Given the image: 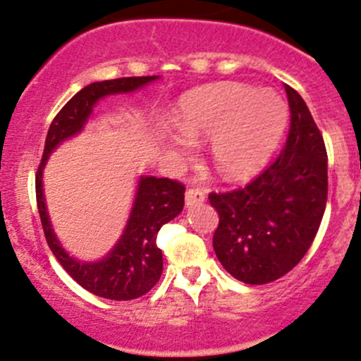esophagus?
<instances>
[{
  "mask_svg": "<svg viewBox=\"0 0 361 361\" xmlns=\"http://www.w3.org/2000/svg\"><path fill=\"white\" fill-rule=\"evenodd\" d=\"M204 200H206V193L199 190V188H188L187 193H185V206L187 207L200 206Z\"/></svg>",
  "mask_w": 361,
  "mask_h": 361,
  "instance_id": "obj_1",
  "label": "esophagus"
}]
</instances>
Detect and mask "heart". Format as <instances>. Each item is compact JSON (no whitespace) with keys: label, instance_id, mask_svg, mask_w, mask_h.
<instances>
[{"label":"heart","instance_id":"obj_1","mask_svg":"<svg viewBox=\"0 0 361 361\" xmlns=\"http://www.w3.org/2000/svg\"><path fill=\"white\" fill-rule=\"evenodd\" d=\"M289 111L276 91L221 82L192 91L178 102L161 143L166 157L181 162L195 143L211 140V161L225 180L240 181L259 173L279 149Z\"/></svg>","mask_w":361,"mask_h":361}]
</instances>
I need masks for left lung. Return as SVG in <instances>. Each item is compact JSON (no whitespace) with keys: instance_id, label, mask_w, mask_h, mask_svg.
<instances>
[{"instance_id":"1","label":"left lung","mask_w":361,"mask_h":361,"mask_svg":"<svg viewBox=\"0 0 361 361\" xmlns=\"http://www.w3.org/2000/svg\"><path fill=\"white\" fill-rule=\"evenodd\" d=\"M290 130L282 154L245 188L209 193L219 225L212 247L250 286L289 273L308 252L327 204V150L301 94L286 85Z\"/></svg>"}]
</instances>
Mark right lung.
<instances>
[{"mask_svg":"<svg viewBox=\"0 0 361 361\" xmlns=\"http://www.w3.org/2000/svg\"><path fill=\"white\" fill-rule=\"evenodd\" d=\"M159 75L121 78L85 86L56 114L50 130L41 164L36 174V199L41 225L51 252L82 289L112 301H130L147 294L162 275V250L155 244L159 230L183 211L185 187L169 178L140 176L130 218L114 247L98 261H81L71 256L53 230L44 202L43 171L51 152L85 130L94 105L105 97L133 93Z\"/></svg>","mask_w":361,"mask_h":361,"instance_id":"add662e5","label":"right lung"}]
</instances>
